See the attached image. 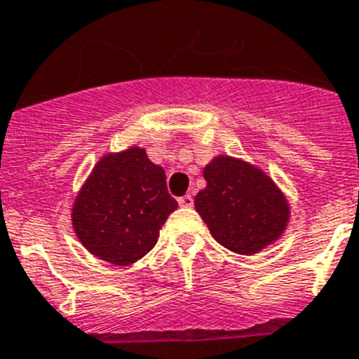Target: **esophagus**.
Here are the masks:
<instances>
[{
	"label": "esophagus",
	"mask_w": 359,
	"mask_h": 359,
	"mask_svg": "<svg viewBox=\"0 0 359 359\" xmlns=\"http://www.w3.org/2000/svg\"><path fill=\"white\" fill-rule=\"evenodd\" d=\"M177 203L182 207H192L194 205V198L191 196V194H185V196H182L180 200H177Z\"/></svg>",
	"instance_id": "esophagus-1"
}]
</instances>
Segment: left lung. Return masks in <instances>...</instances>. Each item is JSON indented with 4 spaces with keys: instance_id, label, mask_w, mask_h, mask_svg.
Masks as SVG:
<instances>
[{
    "instance_id": "left-lung-1",
    "label": "left lung",
    "mask_w": 359,
    "mask_h": 359,
    "mask_svg": "<svg viewBox=\"0 0 359 359\" xmlns=\"http://www.w3.org/2000/svg\"><path fill=\"white\" fill-rule=\"evenodd\" d=\"M207 187L194 207L218 244L253 255L279 238L290 218L288 201L262 170L220 156L203 168Z\"/></svg>"
}]
</instances>
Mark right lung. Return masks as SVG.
<instances>
[{"label": "right lung", "instance_id": "right-lung-1", "mask_svg": "<svg viewBox=\"0 0 359 359\" xmlns=\"http://www.w3.org/2000/svg\"><path fill=\"white\" fill-rule=\"evenodd\" d=\"M176 209L165 170L133 147L97 163L73 205V227L95 257L128 266L152 250Z\"/></svg>", "mask_w": 359, "mask_h": 359}]
</instances>
